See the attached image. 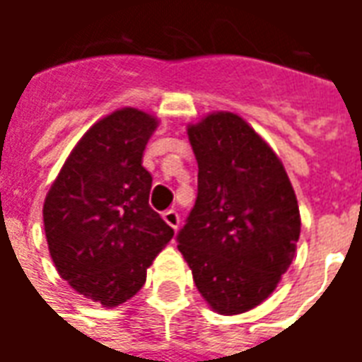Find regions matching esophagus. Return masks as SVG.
<instances>
[{
  "mask_svg": "<svg viewBox=\"0 0 362 362\" xmlns=\"http://www.w3.org/2000/svg\"><path fill=\"white\" fill-rule=\"evenodd\" d=\"M163 219H165L166 225H170V227H173L174 230L180 227V215L174 211V209H168V211L163 213Z\"/></svg>",
  "mask_w": 362,
  "mask_h": 362,
  "instance_id": "1",
  "label": "esophagus"
}]
</instances>
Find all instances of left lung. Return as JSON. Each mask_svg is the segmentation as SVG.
<instances>
[{
  "mask_svg": "<svg viewBox=\"0 0 362 362\" xmlns=\"http://www.w3.org/2000/svg\"><path fill=\"white\" fill-rule=\"evenodd\" d=\"M197 197L176 236L194 283L219 314L264 303L300 236L295 189L277 155L240 116L213 112L188 126Z\"/></svg>",
  "mask_w": 362,
  "mask_h": 362,
  "instance_id": "8db88e82",
  "label": "left lung"
}]
</instances>
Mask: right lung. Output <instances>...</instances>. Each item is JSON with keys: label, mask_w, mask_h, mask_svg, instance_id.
Returning a JSON list of instances; mask_svg holds the SVG:
<instances>
[{"label": "right lung", "mask_w": 362, "mask_h": 362, "mask_svg": "<svg viewBox=\"0 0 362 362\" xmlns=\"http://www.w3.org/2000/svg\"><path fill=\"white\" fill-rule=\"evenodd\" d=\"M157 118L122 108L98 119L75 145L44 202V230L56 269L79 295L103 306L126 303L174 230L149 205L143 168Z\"/></svg>", "instance_id": "right-lung-1"}]
</instances>
